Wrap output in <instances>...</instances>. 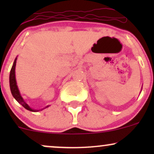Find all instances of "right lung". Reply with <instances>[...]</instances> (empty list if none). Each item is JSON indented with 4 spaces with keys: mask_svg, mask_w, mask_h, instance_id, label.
Here are the masks:
<instances>
[{
    "mask_svg": "<svg viewBox=\"0 0 154 154\" xmlns=\"http://www.w3.org/2000/svg\"><path fill=\"white\" fill-rule=\"evenodd\" d=\"M17 58H16L14 60V62L13 66H12L11 69L10 76H9L10 89H11V92L12 93V95H13L14 98L23 107H24L26 109H27V110L30 111H34V112L35 111H40V110H35V109H31V108L29 107V106L28 105L25 101H24V99H23V98L22 97V95L20 94V93H19V88L17 87V81H16V77H15V67H16V63H17ZM48 106H47L44 108V109L48 108ZM43 109H41V110H43Z\"/></svg>",
    "mask_w": 154,
    "mask_h": 154,
    "instance_id": "obj_1",
    "label": "right lung"
}]
</instances>
